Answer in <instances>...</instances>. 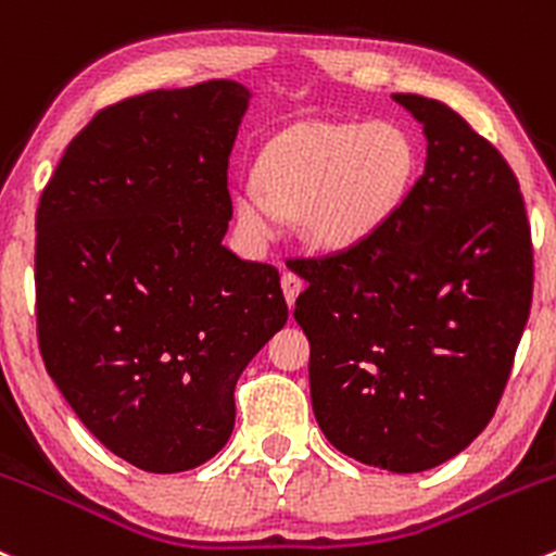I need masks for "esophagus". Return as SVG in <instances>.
Wrapping results in <instances>:
<instances>
[{
    "mask_svg": "<svg viewBox=\"0 0 556 556\" xmlns=\"http://www.w3.org/2000/svg\"><path fill=\"white\" fill-rule=\"evenodd\" d=\"M282 290H285V298H288V306L293 308L298 293L303 290V279L298 277L295 271H285L282 274Z\"/></svg>",
    "mask_w": 556,
    "mask_h": 556,
    "instance_id": "34e87169",
    "label": "esophagus"
}]
</instances>
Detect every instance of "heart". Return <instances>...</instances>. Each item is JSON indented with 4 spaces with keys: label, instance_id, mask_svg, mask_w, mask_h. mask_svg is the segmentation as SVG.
I'll use <instances>...</instances> for the list:
<instances>
[{
    "label": "heart",
    "instance_id": "heart-1",
    "mask_svg": "<svg viewBox=\"0 0 556 556\" xmlns=\"http://www.w3.org/2000/svg\"><path fill=\"white\" fill-rule=\"evenodd\" d=\"M416 170V140L396 122H303L266 146L261 184L244 178L233 210L253 239H271L285 213L317 248L346 250L402 207Z\"/></svg>",
    "mask_w": 556,
    "mask_h": 556
}]
</instances>
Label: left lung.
<instances>
[{"label":"left lung","mask_w":556,"mask_h":556,"mask_svg":"<svg viewBox=\"0 0 556 556\" xmlns=\"http://www.w3.org/2000/svg\"><path fill=\"white\" fill-rule=\"evenodd\" d=\"M424 125V175L365 242L295 258L293 317L332 447L413 475L490 424L533 301V239L509 162L445 103L394 96Z\"/></svg>","instance_id":"left-lung-1"}]
</instances>
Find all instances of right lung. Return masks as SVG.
Segmentation results:
<instances>
[{"label":"right lung","instance_id":"obj_1","mask_svg":"<svg viewBox=\"0 0 556 556\" xmlns=\"http://www.w3.org/2000/svg\"><path fill=\"white\" fill-rule=\"evenodd\" d=\"M250 92L229 79L101 109L37 207V338L47 372L111 453L194 469L233 429V386L288 323L279 271L220 244Z\"/></svg>","mask_w":556,"mask_h":556}]
</instances>
